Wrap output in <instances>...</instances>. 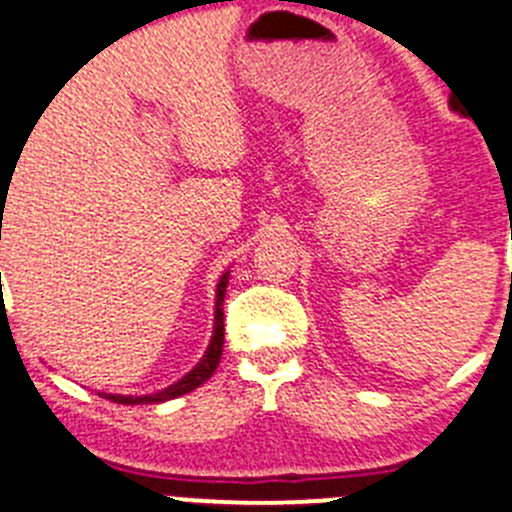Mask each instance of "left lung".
Masks as SVG:
<instances>
[{"label":"left lung","instance_id":"left-lung-1","mask_svg":"<svg viewBox=\"0 0 512 512\" xmlns=\"http://www.w3.org/2000/svg\"><path fill=\"white\" fill-rule=\"evenodd\" d=\"M449 104H451V109H454V112H462V109L457 107V101H451V99H449Z\"/></svg>","mask_w":512,"mask_h":512}]
</instances>
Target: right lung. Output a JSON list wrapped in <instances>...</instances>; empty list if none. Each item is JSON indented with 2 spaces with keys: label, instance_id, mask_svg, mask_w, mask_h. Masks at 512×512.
Wrapping results in <instances>:
<instances>
[{
  "label": "right lung",
  "instance_id": "right-lung-1",
  "mask_svg": "<svg viewBox=\"0 0 512 512\" xmlns=\"http://www.w3.org/2000/svg\"><path fill=\"white\" fill-rule=\"evenodd\" d=\"M227 283H229V273H224L219 278V285H216V308H214V334H211V342L206 354L201 357V362L193 367L188 375H183L181 380L168 385L165 390H158L153 395H104L112 403H122V405H142V403H163V400H173L178 395H186L191 390H196L199 385H204L214 370L219 367V359H222L224 352V296H227Z\"/></svg>",
  "mask_w": 512,
  "mask_h": 512
}]
</instances>
